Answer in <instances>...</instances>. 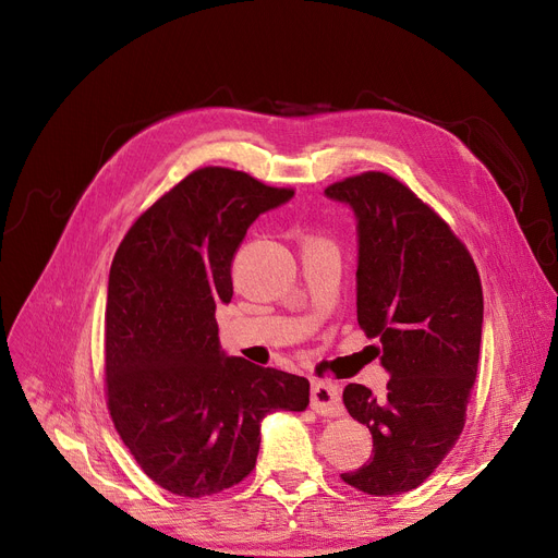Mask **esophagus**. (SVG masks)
<instances>
[{"label":"esophagus","instance_id":"1","mask_svg":"<svg viewBox=\"0 0 558 558\" xmlns=\"http://www.w3.org/2000/svg\"><path fill=\"white\" fill-rule=\"evenodd\" d=\"M310 407L320 416H341L343 404L339 398V387L332 383H314L310 393Z\"/></svg>","mask_w":558,"mask_h":558}]
</instances>
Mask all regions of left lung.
<instances>
[{"label": "left lung", "instance_id": "obj_1", "mask_svg": "<svg viewBox=\"0 0 558 558\" xmlns=\"http://www.w3.org/2000/svg\"><path fill=\"white\" fill-rule=\"evenodd\" d=\"M357 217V324L379 339L383 396L348 385V414L373 457L341 480L368 495L421 486L454 448L477 375L484 296L473 255L404 183L364 171L326 187Z\"/></svg>", "mask_w": 558, "mask_h": 558}]
</instances>
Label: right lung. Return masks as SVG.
Here are the masks:
<instances>
[{
    "label": "right lung",
    "mask_w": 558,
    "mask_h": 558,
    "mask_svg": "<svg viewBox=\"0 0 558 558\" xmlns=\"http://www.w3.org/2000/svg\"><path fill=\"white\" fill-rule=\"evenodd\" d=\"M291 196L246 171L201 167L135 219L112 257L108 412L142 471L173 495L244 482L262 418L310 404L305 377L226 357L215 318L248 226Z\"/></svg>",
    "instance_id": "obj_1"
}]
</instances>
